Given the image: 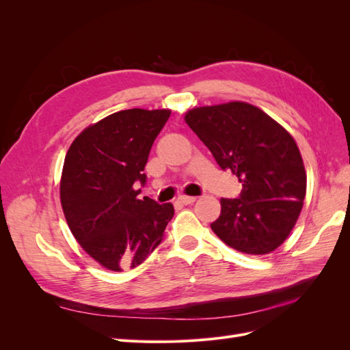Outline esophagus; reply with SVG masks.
<instances>
[{"label":"esophagus","mask_w":350,"mask_h":350,"mask_svg":"<svg viewBox=\"0 0 350 350\" xmlns=\"http://www.w3.org/2000/svg\"><path fill=\"white\" fill-rule=\"evenodd\" d=\"M196 200H197V197H193V196H179L178 197V201L183 204H193Z\"/></svg>","instance_id":"1"}]
</instances>
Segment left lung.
Returning <instances> with one entry per match:
<instances>
[{"instance_id": "obj_1", "label": "left lung", "mask_w": 350, "mask_h": 350, "mask_svg": "<svg viewBox=\"0 0 350 350\" xmlns=\"http://www.w3.org/2000/svg\"><path fill=\"white\" fill-rule=\"evenodd\" d=\"M185 121L224 171L242 184L238 198H220L211 230L226 245L261 256L288 238L301 213L306 174L292 135L245 102L189 111Z\"/></svg>"}]
</instances>
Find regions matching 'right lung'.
<instances>
[{
    "label": "right lung",
    "mask_w": 350,
    "mask_h": 350,
    "mask_svg": "<svg viewBox=\"0 0 350 350\" xmlns=\"http://www.w3.org/2000/svg\"><path fill=\"white\" fill-rule=\"evenodd\" d=\"M171 111L126 109L84 130L67 152L61 204L74 238L112 271L134 269L163 241L171 203L137 198L144 166Z\"/></svg>",
    "instance_id": "1"
}]
</instances>
